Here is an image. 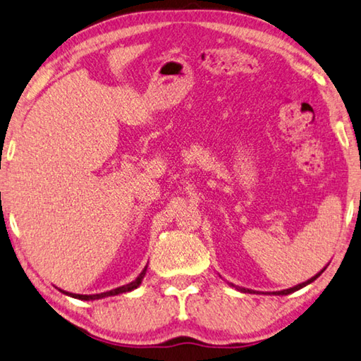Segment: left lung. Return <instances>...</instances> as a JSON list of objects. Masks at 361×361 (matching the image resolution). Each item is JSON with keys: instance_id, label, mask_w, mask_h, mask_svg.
I'll return each mask as SVG.
<instances>
[{"instance_id": "left-lung-1", "label": "left lung", "mask_w": 361, "mask_h": 361, "mask_svg": "<svg viewBox=\"0 0 361 361\" xmlns=\"http://www.w3.org/2000/svg\"><path fill=\"white\" fill-rule=\"evenodd\" d=\"M326 268V267H325ZM325 268L324 270H320L316 276H312L311 279H307V281H305V283H301V284H298V286H295V287H290V289H286V290H279V292H271L273 295H289V293H293L295 290H300V289H303L305 286H307V284H311V283H314V281H316L320 274H322L324 271H325ZM228 286L231 287H235V289H237L238 292H243V293H252L254 290H251V289H245V287H240V286H235V284H232V283H228Z\"/></svg>"}]
</instances>
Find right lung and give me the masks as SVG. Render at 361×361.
Listing matches in <instances>:
<instances>
[{
  "mask_svg": "<svg viewBox=\"0 0 361 361\" xmlns=\"http://www.w3.org/2000/svg\"><path fill=\"white\" fill-rule=\"evenodd\" d=\"M148 267V265H147ZM147 267L143 268L142 270V273L139 274V276H137L133 283H129V284H126V286H121V287H116V289H114V290H109V292H102V293H94V295H80V293H69V292H66V290H61L64 295H69V297H72V298H78V300H85V301H90V300H99V298H106V297H114V295H120V293H126V292H130V290H134V289H137V287H139L140 284H142V279L145 278V274H147Z\"/></svg>",
  "mask_w": 361,
  "mask_h": 361,
  "instance_id": "obj_1",
  "label": "right lung"
}]
</instances>
